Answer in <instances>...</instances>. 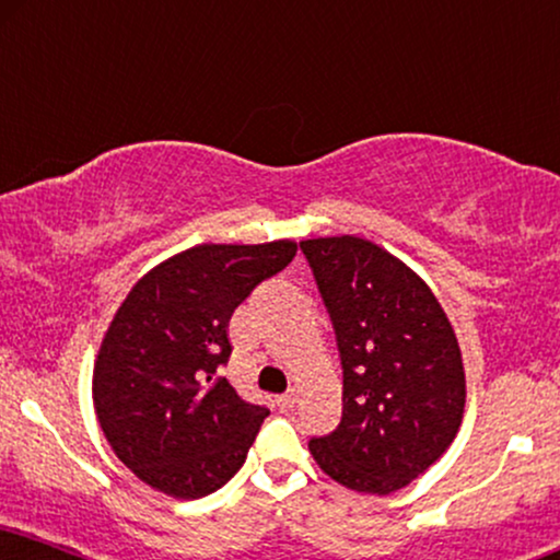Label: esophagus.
I'll use <instances>...</instances> for the list:
<instances>
[{"mask_svg":"<svg viewBox=\"0 0 560 560\" xmlns=\"http://www.w3.org/2000/svg\"><path fill=\"white\" fill-rule=\"evenodd\" d=\"M278 406H280V411L293 409V406H295V390H288V394L278 396Z\"/></svg>","mask_w":560,"mask_h":560,"instance_id":"esophagus-1","label":"esophagus"}]
</instances>
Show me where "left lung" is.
Here are the masks:
<instances>
[{"mask_svg":"<svg viewBox=\"0 0 560 560\" xmlns=\"http://www.w3.org/2000/svg\"><path fill=\"white\" fill-rule=\"evenodd\" d=\"M342 358V422L308 442L318 468L386 497L450 447L466 370L445 311L401 259L360 236L301 242Z\"/></svg>","mask_w":560,"mask_h":560,"instance_id":"obj_1","label":"left lung"}]
</instances>
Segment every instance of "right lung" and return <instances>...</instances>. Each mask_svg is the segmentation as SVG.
Masks as SVG:
<instances>
[{
	"label": "right lung",
	"mask_w": 560,
	"mask_h": 560,
	"mask_svg": "<svg viewBox=\"0 0 560 560\" xmlns=\"http://www.w3.org/2000/svg\"><path fill=\"white\" fill-rule=\"evenodd\" d=\"M295 249L288 238L192 246L143 275L107 326L94 411L115 455L151 489L200 499L244 466L270 411L218 375L231 358L229 318Z\"/></svg>",
	"instance_id": "obj_1"
}]
</instances>
